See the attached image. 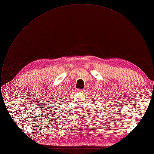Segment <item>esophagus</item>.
Returning <instances> with one entry per match:
<instances>
[{"label":"esophagus","instance_id":"obj_1","mask_svg":"<svg viewBox=\"0 0 154 154\" xmlns=\"http://www.w3.org/2000/svg\"><path fill=\"white\" fill-rule=\"evenodd\" d=\"M78 90V91H79V92H83V91H85L84 90H83V89H79V90Z\"/></svg>","mask_w":154,"mask_h":154}]
</instances>
